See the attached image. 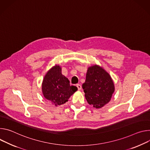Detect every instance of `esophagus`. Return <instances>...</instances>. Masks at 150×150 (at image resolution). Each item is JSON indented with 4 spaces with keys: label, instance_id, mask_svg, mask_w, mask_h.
<instances>
[{
    "label": "esophagus",
    "instance_id": "1",
    "mask_svg": "<svg viewBox=\"0 0 150 150\" xmlns=\"http://www.w3.org/2000/svg\"><path fill=\"white\" fill-rule=\"evenodd\" d=\"M76 86H77L78 90L80 91V90L81 89V86L80 84H77V85H76Z\"/></svg>",
    "mask_w": 150,
    "mask_h": 150
}]
</instances>
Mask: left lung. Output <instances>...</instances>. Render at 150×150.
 <instances>
[{
	"label": "left lung",
	"instance_id": "obj_1",
	"mask_svg": "<svg viewBox=\"0 0 150 150\" xmlns=\"http://www.w3.org/2000/svg\"><path fill=\"white\" fill-rule=\"evenodd\" d=\"M82 88L88 103L96 108L107 104L114 92V83L110 74L96 65L88 68Z\"/></svg>",
	"mask_w": 150,
	"mask_h": 150
}]
</instances>
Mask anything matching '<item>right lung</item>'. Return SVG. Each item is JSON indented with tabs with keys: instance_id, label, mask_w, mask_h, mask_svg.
Listing matches in <instances>:
<instances>
[{
	"instance_id": "right-lung-1",
	"label": "right lung",
	"mask_w": 150,
	"mask_h": 150,
	"mask_svg": "<svg viewBox=\"0 0 150 150\" xmlns=\"http://www.w3.org/2000/svg\"><path fill=\"white\" fill-rule=\"evenodd\" d=\"M77 88L70 86V81L61 73L59 65H55L45 75L42 83L45 98L55 105H60L68 101Z\"/></svg>"
}]
</instances>
